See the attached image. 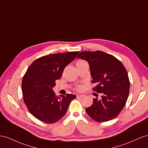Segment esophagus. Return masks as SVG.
I'll list each match as a JSON object with an SVG mask.
<instances>
[{"label":"esophagus","instance_id":"obj_1","mask_svg":"<svg viewBox=\"0 0 148 148\" xmlns=\"http://www.w3.org/2000/svg\"><path fill=\"white\" fill-rule=\"evenodd\" d=\"M76 97H77V98H82V97H84V95H82V94H77Z\"/></svg>","mask_w":148,"mask_h":148}]
</instances>
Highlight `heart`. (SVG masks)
Segmentation results:
<instances>
[{"mask_svg":"<svg viewBox=\"0 0 148 148\" xmlns=\"http://www.w3.org/2000/svg\"><path fill=\"white\" fill-rule=\"evenodd\" d=\"M84 61H79L77 62V64H79V63H82V62H84ZM82 88V86H79L77 88V90H81Z\"/></svg>","mask_w":148,"mask_h":148,"instance_id":"1","label":"heart"}]
</instances>
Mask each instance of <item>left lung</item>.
Here are the masks:
<instances>
[{
    "label": "left lung",
    "instance_id": "8db88e82",
    "mask_svg": "<svg viewBox=\"0 0 148 148\" xmlns=\"http://www.w3.org/2000/svg\"><path fill=\"white\" fill-rule=\"evenodd\" d=\"M77 58L86 61L89 65L92 83L100 99H93V104L86 108L91 119L105 122L115 119L123 108L130 92V81L125 67L111 54L100 51H82Z\"/></svg>",
    "mask_w": 148,
    "mask_h": 148
}]
</instances>
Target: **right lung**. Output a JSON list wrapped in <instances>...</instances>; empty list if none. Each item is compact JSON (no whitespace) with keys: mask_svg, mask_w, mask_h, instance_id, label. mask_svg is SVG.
I'll use <instances>...</instances> for the list:
<instances>
[{"mask_svg":"<svg viewBox=\"0 0 148 148\" xmlns=\"http://www.w3.org/2000/svg\"><path fill=\"white\" fill-rule=\"evenodd\" d=\"M79 52L49 54L37 59L29 66L23 77V100L29 113L46 123H54L65 115L73 94L58 97L53 91L56 80Z\"/></svg>","mask_w":148,"mask_h":148,"instance_id":"add662e5","label":"right lung"}]
</instances>
